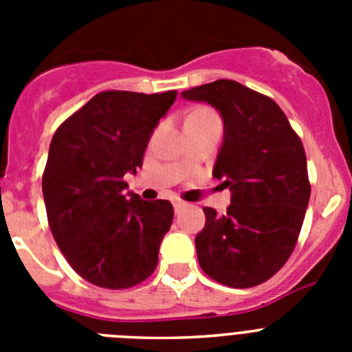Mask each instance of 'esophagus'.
Wrapping results in <instances>:
<instances>
[{
    "label": "esophagus",
    "instance_id": "1",
    "mask_svg": "<svg viewBox=\"0 0 352 352\" xmlns=\"http://www.w3.org/2000/svg\"><path fill=\"white\" fill-rule=\"evenodd\" d=\"M186 206H188V204H186L185 201H179V199H176V201H174V211H176V213H179L182 210H185Z\"/></svg>",
    "mask_w": 352,
    "mask_h": 352
}]
</instances>
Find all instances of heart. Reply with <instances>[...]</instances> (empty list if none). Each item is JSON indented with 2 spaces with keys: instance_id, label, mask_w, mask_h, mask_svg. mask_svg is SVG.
I'll return each mask as SVG.
<instances>
[{
  "instance_id": "1",
  "label": "heart",
  "mask_w": 352,
  "mask_h": 352,
  "mask_svg": "<svg viewBox=\"0 0 352 352\" xmlns=\"http://www.w3.org/2000/svg\"><path fill=\"white\" fill-rule=\"evenodd\" d=\"M210 116H214V113H211L210 109H197V111H194L188 118H210Z\"/></svg>"
}]
</instances>
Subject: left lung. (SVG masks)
<instances>
[{
    "mask_svg": "<svg viewBox=\"0 0 352 352\" xmlns=\"http://www.w3.org/2000/svg\"><path fill=\"white\" fill-rule=\"evenodd\" d=\"M182 96L206 102L222 116L213 176L231 190L226 214L204 208L206 223L195 236L199 264L229 287L263 284L287 263L309 206L301 139L275 100L236 80L219 79Z\"/></svg>",
    "mask_w": 352,
    "mask_h": 352,
    "instance_id": "left-lung-1",
    "label": "left lung"
}]
</instances>
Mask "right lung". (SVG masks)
Returning <instances> with one entry per match:
<instances>
[{
  "label": "right lung",
  "instance_id": "add662e5",
  "mask_svg": "<svg viewBox=\"0 0 352 352\" xmlns=\"http://www.w3.org/2000/svg\"><path fill=\"white\" fill-rule=\"evenodd\" d=\"M178 91H102L56 130L42 176L47 220L65 259L89 284L129 289L155 272L174 210L125 194L126 173Z\"/></svg>",
  "mask_w": 352,
  "mask_h": 352
}]
</instances>
